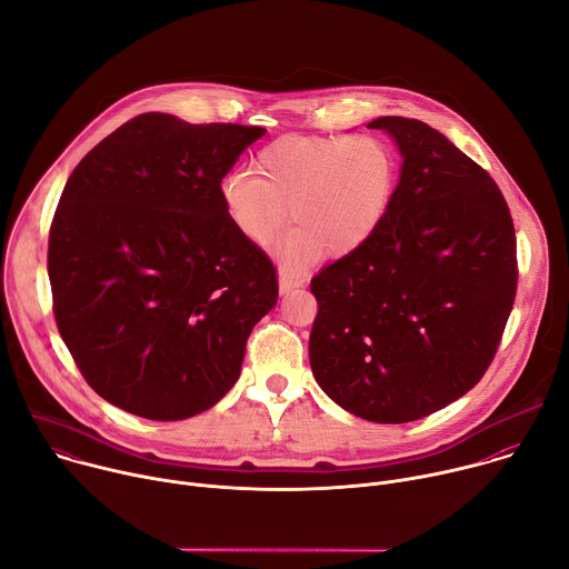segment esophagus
Listing matches in <instances>:
<instances>
[{"label":"esophagus","instance_id":"obj_1","mask_svg":"<svg viewBox=\"0 0 569 569\" xmlns=\"http://www.w3.org/2000/svg\"><path fill=\"white\" fill-rule=\"evenodd\" d=\"M299 286H303L301 279H295V277H290V274H286V272L279 274V290H281L283 295L290 292L292 288H299Z\"/></svg>","mask_w":569,"mask_h":569}]
</instances>
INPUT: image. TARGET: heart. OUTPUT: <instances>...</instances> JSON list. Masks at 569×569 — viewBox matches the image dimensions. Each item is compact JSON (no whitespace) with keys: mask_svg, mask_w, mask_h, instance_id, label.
<instances>
[{"mask_svg":"<svg viewBox=\"0 0 569 569\" xmlns=\"http://www.w3.org/2000/svg\"><path fill=\"white\" fill-rule=\"evenodd\" d=\"M254 172L222 180V207L238 233L261 248L292 216L299 227L277 254L295 266L321 250L340 259L365 246L391 207L398 157L376 134H286L257 154Z\"/></svg>","mask_w":569,"mask_h":569,"instance_id":"obj_1","label":"heart"}]
</instances>
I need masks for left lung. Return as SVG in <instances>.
Returning a JSON list of instances; mask_svg holds the SVG:
<instances>
[{
  "mask_svg": "<svg viewBox=\"0 0 569 569\" xmlns=\"http://www.w3.org/2000/svg\"><path fill=\"white\" fill-rule=\"evenodd\" d=\"M402 154L371 238L310 281V367L347 412L410 423L491 367L518 288L509 204L479 164L419 119L382 117Z\"/></svg>",
  "mask_w": 569,
  "mask_h": 569,
  "instance_id": "left-lung-1",
  "label": "left lung"
}]
</instances>
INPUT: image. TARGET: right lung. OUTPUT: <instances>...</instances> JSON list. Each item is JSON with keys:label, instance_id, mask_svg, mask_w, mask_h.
Returning <instances> with one entry per match:
<instances>
[{"label": "right lung", "instance_id": "obj_1", "mask_svg": "<svg viewBox=\"0 0 569 569\" xmlns=\"http://www.w3.org/2000/svg\"><path fill=\"white\" fill-rule=\"evenodd\" d=\"M263 134L146 112L69 176L49 229L53 317L78 371L117 408L182 421L238 380L279 281L231 224L220 184Z\"/></svg>", "mask_w": 569, "mask_h": 569}]
</instances>
